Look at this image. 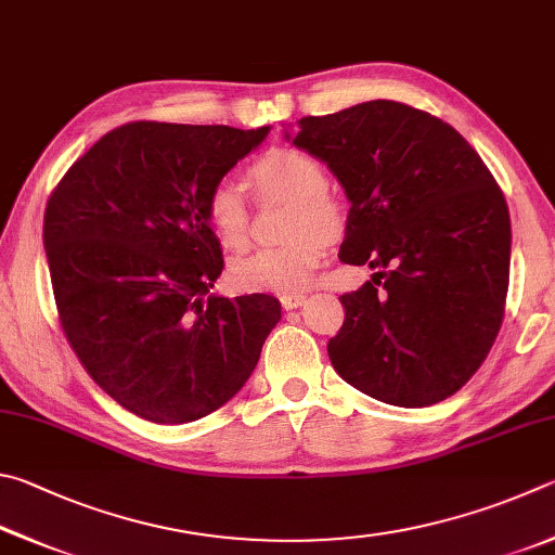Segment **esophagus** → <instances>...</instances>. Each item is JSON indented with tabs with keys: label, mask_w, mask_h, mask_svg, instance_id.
<instances>
[{
	"label": "esophagus",
	"mask_w": 555,
	"mask_h": 555,
	"mask_svg": "<svg viewBox=\"0 0 555 555\" xmlns=\"http://www.w3.org/2000/svg\"><path fill=\"white\" fill-rule=\"evenodd\" d=\"M307 302V297L305 295H283L280 297V305H283V309H297V307H302Z\"/></svg>",
	"instance_id": "1"
}]
</instances>
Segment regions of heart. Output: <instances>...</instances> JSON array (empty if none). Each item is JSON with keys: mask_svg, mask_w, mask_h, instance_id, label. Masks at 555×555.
I'll return each mask as SVG.
<instances>
[{"mask_svg": "<svg viewBox=\"0 0 555 555\" xmlns=\"http://www.w3.org/2000/svg\"><path fill=\"white\" fill-rule=\"evenodd\" d=\"M248 180L260 197L289 202L280 246L258 248L231 262L233 285L246 293L299 295L312 285L326 236L341 229L344 207L326 188V172L312 155L272 149L250 165ZM204 221L221 246L243 250L250 241V214L238 184L219 180L204 197Z\"/></svg>", "mask_w": 555, "mask_h": 555, "instance_id": "b5f03b06", "label": "heart"}]
</instances>
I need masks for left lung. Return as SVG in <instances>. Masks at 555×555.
Wrapping results in <instances>:
<instances>
[{"instance_id":"left-lung-1","label":"left lung","mask_w":555,"mask_h":555,"mask_svg":"<svg viewBox=\"0 0 555 555\" xmlns=\"http://www.w3.org/2000/svg\"><path fill=\"white\" fill-rule=\"evenodd\" d=\"M285 139L326 163L351 202L338 258L377 270L341 295L334 371L395 406L459 392L498 338L509 285V209L480 155L390 100L305 116Z\"/></svg>"}]
</instances>
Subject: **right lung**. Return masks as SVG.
Segmentation results:
<instances>
[{"mask_svg": "<svg viewBox=\"0 0 555 555\" xmlns=\"http://www.w3.org/2000/svg\"><path fill=\"white\" fill-rule=\"evenodd\" d=\"M270 126L133 121L102 135L51 194L43 246L63 332L124 410L188 424L219 410L283 317L270 295L221 297L204 197Z\"/></svg>", "mask_w": 555, "mask_h": 555, "instance_id": "1", "label": "right lung"}]
</instances>
